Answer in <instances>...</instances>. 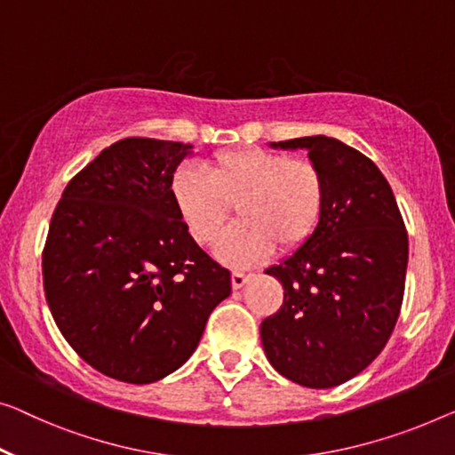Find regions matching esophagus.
<instances>
[{
  "label": "esophagus",
  "mask_w": 455,
  "mask_h": 455,
  "mask_svg": "<svg viewBox=\"0 0 455 455\" xmlns=\"http://www.w3.org/2000/svg\"><path fill=\"white\" fill-rule=\"evenodd\" d=\"M247 282H249V275L247 274H241V271H233V275H230V283H233L235 290L243 288Z\"/></svg>",
  "instance_id": "esophagus-1"
}]
</instances>
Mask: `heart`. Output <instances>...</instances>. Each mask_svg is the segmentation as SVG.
<instances>
[{"label":"heart","instance_id":"obj_1","mask_svg":"<svg viewBox=\"0 0 455 455\" xmlns=\"http://www.w3.org/2000/svg\"><path fill=\"white\" fill-rule=\"evenodd\" d=\"M172 200L189 236L210 245L236 204L241 222L216 241V257L249 267L280 245L294 251L316 233L324 210V180L315 163L266 148H236L214 155L210 172L180 167Z\"/></svg>","mask_w":455,"mask_h":455}]
</instances>
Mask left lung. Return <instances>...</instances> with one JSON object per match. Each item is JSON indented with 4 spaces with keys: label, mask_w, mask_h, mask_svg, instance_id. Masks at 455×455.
<instances>
[{
    "label": "left lung",
    "mask_w": 455,
    "mask_h": 455,
    "mask_svg": "<svg viewBox=\"0 0 455 455\" xmlns=\"http://www.w3.org/2000/svg\"><path fill=\"white\" fill-rule=\"evenodd\" d=\"M271 148H304L324 180L316 233L266 269L283 304L261 323L269 363L307 388H333L374 362L401 313L409 236L376 163L316 134Z\"/></svg>",
    "instance_id": "1"
}]
</instances>
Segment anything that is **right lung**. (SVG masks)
I'll list each match as a JSON object with an SVG mask.
<instances>
[{"mask_svg": "<svg viewBox=\"0 0 455 455\" xmlns=\"http://www.w3.org/2000/svg\"><path fill=\"white\" fill-rule=\"evenodd\" d=\"M192 145L124 139L69 181L43 253L51 315L104 376L151 384L198 347L230 274L178 216L172 178Z\"/></svg>", "mask_w": 455, "mask_h": 455, "instance_id": "right-lung-1", "label": "right lung"}]
</instances>
